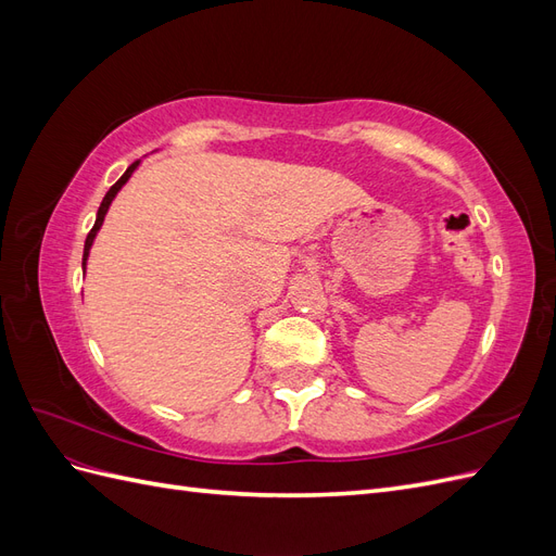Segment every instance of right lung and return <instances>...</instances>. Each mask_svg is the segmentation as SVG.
Instances as JSON below:
<instances>
[{
  "mask_svg": "<svg viewBox=\"0 0 556 556\" xmlns=\"http://www.w3.org/2000/svg\"><path fill=\"white\" fill-rule=\"evenodd\" d=\"M139 164H141V160L139 162H134L129 169L121 176V180H117L113 188L106 192V197L102 199V206H99V211H97V220H94V227L90 229V233H88V239H86V248H83V274H86V266H88V257H90V250H92V243H94V239H97V233H99V229H102V225H104V217H106V213H109V208H111V204H113V199H115V194L121 192L123 188H125V182L131 178V174L139 169Z\"/></svg>",
  "mask_w": 556,
  "mask_h": 556,
  "instance_id": "obj_1",
  "label": "right lung"
}]
</instances>
